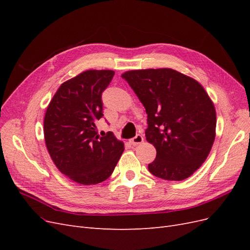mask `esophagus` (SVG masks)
I'll use <instances>...</instances> for the list:
<instances>
[{"label":"esophagus","instance_id":"obj_1","mask_svg":"<svg viewBox=\"0 0 250 250\" xmlns=\"http://www.w3.org/2000/svg\"><path fill=\"white\" fill-rule=\"evenodd\" d=\"M143 141H144V138L142 137L141 134H138V135H135L134 138H132V139L130 140V143L132 144L133 146H137V145H139V144L143 143Z\"/></svg>","mask_w":250,"mask_h":250}]
</instances>
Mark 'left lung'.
<instances>
[{
    "instance_id": "8db88e82",
    "label": "left lung",
    "mask_w": 250,
    "mask_h": 250,
    "mask_svg": "<svg viewBox=\"0 0 250 250\" xmlns=\"http://www.w3.org/2000/svg\"><path fill=\"white\" fill-rule=\"evenodd\" d=\"M148 115L147 142L156 149L154 176L184 180L207 160L216 137V110L198 81L172 69L122 74Z\"/></svg>"
}]
</instances>
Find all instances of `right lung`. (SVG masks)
Here are the masks:
<instances>
[{
	"label": "right lung",
	"mask_w": 250,
	"mask_h": 250,
	"mask_svg": "<svg viewBox=\"0 0 250 250\" xmlns=\"http://www.w3.org/2000/svg\"><path fill=\"white\" fill-rule=\"evenodd\" d=\"M113 75L110 70H88L63 82L44 115V142L52 161L80 185L106 180L124 151L115 134L99 135L96 126L103 117L102 93Z\"/></svg>",
	"instance_id": "obj_1"
}]
</instances>
